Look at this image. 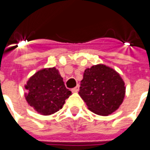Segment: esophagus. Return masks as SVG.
Instances as JSON below:
<instances>
[{
	"instance_id": "34e87169",
	"label": "esophagus",
	"mask_w": 150,
	"mask_h": 150,
	"mask_svg": "<svg viewBox=\"0 0 150 150\" xmlns=\"http://www.w3.org/2000/svg\"><path fill=\"white\" fill-rule=\"evenodd\" d=\"M79 90V85H77V86H76L75 88H72V89H71L72 92H78Z\"/></svg>"
}]
</instances>
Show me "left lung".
Wrapping results in <instances>:
<instances>
[{
    "instance_id": "8db88e82",
    "label": "left lung",
    "mask_w": 150,
    "mask_h": 150,
    "mask_svg": "<svg viewBox=\"0 0 150 150\" xmlns=\"http://www.w3.org/2000/svg\"><path fill=\"white\" fill-rule=\"evenodd\" d=\"M80 83V97L89 110L100 116H108L117 110L125 96V86L121 76L104 64L86 69Z\"/></svg>"
}]
</instances>
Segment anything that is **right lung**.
<instances>
[{
    "mask_svg": "<svg viewBox=\"0 0 150 150\" xmlns=\"http://www.w3.org/2000/svg\"><path fill=\"white\" fill-rule=\"evenodd\" d=\"M25 88L28 91L25 93L28 104L43 116H49L61 109L71 95L55 67L36 72L28 79Z\"/></svg>",
    "mask_w": 150,
    "mask_h": 150,
    "instance_id": "right-lung-1",
    "label": "right lung"
}]
</instances>
